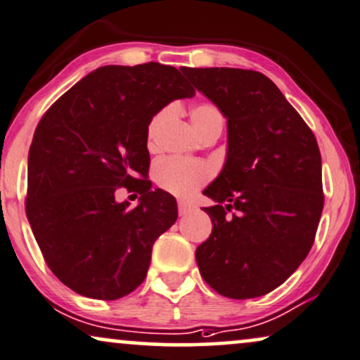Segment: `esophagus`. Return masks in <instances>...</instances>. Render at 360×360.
I'll return each mask as SVG.
<instances>
[{"instance_id": "34e87169", "label": "esophagus", "mask_w": 360, "mask_h": 360, "mask_svg": "<svg viewBox=\"0 0 360 360\" xmlns=\"http://www.w3.org/2000/svg\"><path fill=\"white\" fill-rule=\"evenodd\" d=\"M191 210H193V207H191L190 203H186V202H179V213H180V217H185V214H188Z\"/></svg>"}]
</instances>
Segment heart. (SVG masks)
Here are the masks:
<instances>
[{
    "label": "heart",
    "mask_w": 360,
    "mask_h": 360,
    "mask_svg": "<svg viewBox=\"0 0 360 360\" xmlns=\"http://www.w3.org/2000/svg\"><path fill=\"white\" fill-rule=\"evenodd\" d=\"M170 115V109L158 112L148 125V147L155 146L157 132L160 125ZM191 122L200 134L208 132L213 127H223V115L217 107L212 104H198L191 109ZM212 176V167L205 162L186 160V158L169 157L162 158L153 167V179L162 190L169 191L175 197H188L195 193L200 186H203Z\"/></svg>",
    "instance_id": "1"
}]
</instances>
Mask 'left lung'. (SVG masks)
Returning a JSON list of instances; mask_svg holds the SVG:
<instances>
[{"instance_id": "obj_1", "label": "left lung", "mask_w": 360, "mask_h": 360, "mask_svg": "<svg viewBox=\"0 0 360 360\" xmlns=\"http://www.w3.org/2000/svg\"><path fill=\"white\" fill-rule=\"evenodd\" d=\"M226 119V160L205 188L213 230L195 258L221 296L250 300L283 284L306 259L324 207L314 134L264 74L180 68ZM236 210L231 217L226 210Z\"/></svg>"}]
</instances>
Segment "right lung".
Listing matches in <instances>:
<instances>
[{"mask_svg":"<svg viewBox=\"0 0 360 360\" xmlns=\"http://www.w3.org/2000/svg\"><path fill=\"white\" fill-rule=\"evenodd\" d=\"M193 96L172 66H104L37 124L27 221L51 271L72 291L114 301L146 279L153 243L179 217L175 198L146 179L148 125L172 101ZM120 186L141 193L137 207L115 200Z\"/></svg>","mask_w":360,"mask_h":360,"instance_id":"obj_1","label":"right lung"}]
</instances>
